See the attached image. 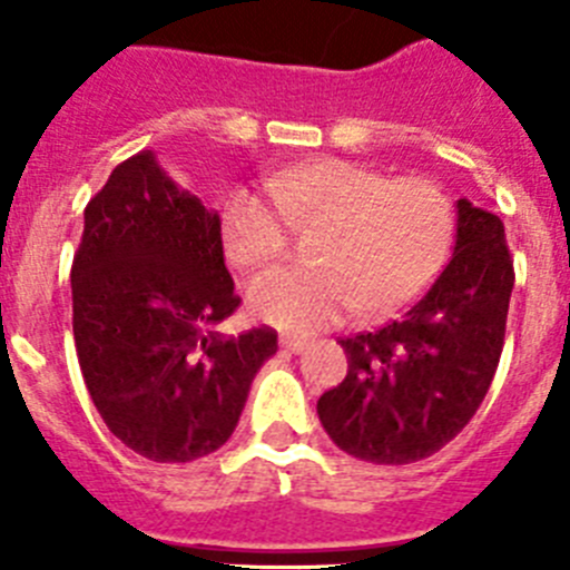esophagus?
<instances>
[{
    "instance_id": "obj_1",
    "label": "esophagus",
    "mask_w": 570,
    "mask_h": 570,
    "mask_svg": "<svg viewBox=\"0 0 570 570\" xmlns=\"http://www.w3.org/2000/svg\"><path fill=\"white\" fill-rule=\"evenodd\" d=\"M306 345H309V343H306L303 337H292V334H284V337H281V348L289 351V354H301Z\"/></svg>"
}]
</instances>
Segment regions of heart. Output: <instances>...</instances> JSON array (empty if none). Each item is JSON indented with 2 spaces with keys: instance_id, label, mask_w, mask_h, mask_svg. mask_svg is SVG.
I'll return each instance as SVG.
<instances>
[{
  "instance_id": "heart-1",
  "label": "heart",
  "mask_w": 570,
  "mask_h": 570,
  "mask_svg": "<svg viewBox=\"0 0 570 570\" xmlns=\"http://www.w3.org/2000/svg\"><path fill=\"white\" fill-rule=\"evenodd\" d=\"M264 194L238 188L222 207V247L238 269L278 258L289 225H312L306 264L269 269L247 289L255 321L295 334L345 312L385 317L428 289L453 247V205L424 174L385 177L351 159L323 157L264 177Z\"/></svg>"
}]
</instances>
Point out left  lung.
<instances>
[{"instance_id":"left-lung-1","label":"left lung","mask_w":570,"mask_h":570,"mask_svg":"<svg viewBox=\"0 0 570 570\" xmlns=\"http://www.w3.org/2000/svg\"><path fill=\"white\" fill-rule=\"evenodd\" d=\"M514 286L503 222L459 199L455 253L399 321L340 340L348 374L317 399L328 439L371 464L439 453L481 407Z\"/></svg>"}]
</instances>
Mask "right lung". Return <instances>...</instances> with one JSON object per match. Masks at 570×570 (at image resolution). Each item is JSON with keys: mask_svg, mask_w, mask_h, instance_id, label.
I'll list each match as a JSON object with an SVG mask.
<instances>
[{"mask_svg": "<svg viewBox=\"0 0 570 570\" xmlns=\"http://www.w3.org/2000/svg\"><path fill=\"white\" fill-rule=\"evenodd\" d=\"M69 281L78 363L106 428L159 464L219 450L278 351L269 326L216 332L242 303L219 213L179 188L154 151L135 154L89 199Z\"/></svg>", "mask_w": 570, "mask_h": 570, "instance_id": "obj_1", "label": "right lung"}]
</instances>
